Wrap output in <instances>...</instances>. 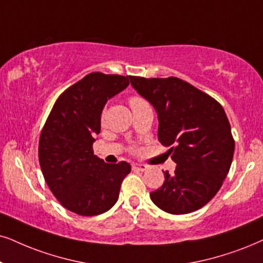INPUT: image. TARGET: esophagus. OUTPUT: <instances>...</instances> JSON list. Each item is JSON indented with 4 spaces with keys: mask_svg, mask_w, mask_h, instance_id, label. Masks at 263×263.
Listing matches in <instances>:
<instances>
[{
    "mask_svg": "<svg viewBox=\"0 0 263 263\" xmlns=\"http://www.w3.org/2000/svg\"><path fill=\"white\" fill-rule=\"evenodd\" d=\"M132 168L136 171H145L147 170V166L143 164H134L132 165Z\"/></svg>",
    "mask_w": 263,
    "mask_h": 263,
    "instance_id": "1",
    "label": "esophagus"
}]
</instances>
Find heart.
Listing matches in <instances>:
<instances>
[{"mask_svg":"<svg viewBox=\"0 0 263 263\" xmlns=\"http://www.w3.org/2000/svg\"><path fill=\"white\" fill-rule=\"evenodd\" d=\"M142 102H145L144 99L139 98V97H132L131 99H129V104H137V103H142Z\"/></svg>","mask_w":263,"mask_h":263,"instance_id":"heart-1","label":"heart"}]
</instances>
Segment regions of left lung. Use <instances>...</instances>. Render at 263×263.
I'll return each mask as SVG.
<instances>
[{"label":"left lung","instance_id":"obj_1","mask_svg":"<svg viewBox=\"0 0 263 263\" xmlns=\"http://www.w3.org/2000/svg\"><path fill=\"white\" fill-rule=\"evenodd\" d=\"M132 87L158 114L159 142L171 147L174 174L151 199L162 211L184 215L208 204L231 168L234 139L224 109L200 89L177 78H129Z\"/></svg>","mask_w":263,"mask_h":263}]
</instances>
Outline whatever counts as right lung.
Segmentation results:
<instances>
[{
    "label": "right lung",
    "instance_id": "1",
    "mask_svg": "<svg viewBox=\"0 0 263 263\" xmlns=\"http://www.w3.org/2000/svg\"><path fill=\"white\" fill-rule=\"evenodd\" d=\"M131 76L91 72L53 105L40 136L39 160L46 183L69 211L96 216L118 201L131 172L126 161L107 164L93 153L101 116L109 99L129 85Z\"/></svg>",
    "mask_w": 263,
    "mask_h": 263
}]
</instances>
